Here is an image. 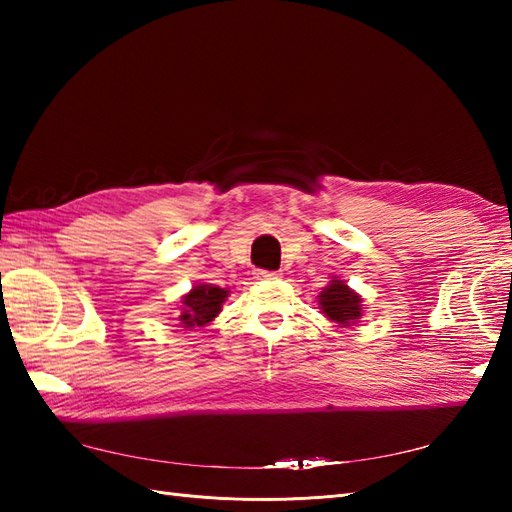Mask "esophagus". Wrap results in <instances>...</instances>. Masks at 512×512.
Masks as SVG:
<instances>
[{
	"instance_id": "34e87169",
	"label": "esophagus",
	"mask_w": 512,
	"mask_h": 512,
	"mask_svg": "<svg viewBox=\"0 0 512 512\" xmlns=\"http://www.w3.org/2000/svg\"><path fill=\"white\" fill-rule=\"evenodd\" d=\"M257 279H277L279 273H275V270H257Z\"/></svg>"
}]
</instances>
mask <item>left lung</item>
<instances>
[{
    "label": "left lung",
    "instance_id": "8db88e82",
    "mask_svg": "<svg viewBox=\"0 0 512 512\" xmlns=\"http://www.w3.org/2000/svg\"><path fill=\"white\" fill-rule=\"evenodd\" d=\"M319 306L325 317L343 325V328L363 317V308H361L363 299L358 297L356 292L345 284V281L336 277L323 288V292L319 295Z\"/></svg>",
    "mask_w": 512,
    "mask_h": 512
}]
</instances>
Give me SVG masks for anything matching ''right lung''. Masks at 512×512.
Returning <instances> with one entry per match:
<instances>
[{"label":"right lung","instance_id":"1","mask_svg":"<svg viewBox=\"0 0 512 512\" xmlns=\"http://www.w3.org/2000/svg\"><path fill=\"white\" fill-rule=\"evenodd\" d=\"M226 297V288H217L213 284L193 286L189 295L182 297V312L178 317L182 328H202V325L211 323L222 312Z\"/></svg>","mask_w":512,"mask_h":512}]
</instances>
